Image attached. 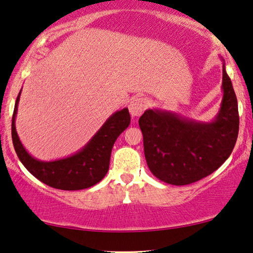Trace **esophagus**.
<instances>
[{"label": "esophagus", "instance_id": "obj_1", "mask_svg": "<svg viewBox=\"0 0 253 253\" xmlns=\"http://www.w3.org/2000/svg\"><path fill=\"white\" fill-rule=\"evenodd\" d=\"M128 109H129V112L133 118L140 117L145 109V101L143 98H134L133 101H130Z\"/></svg>", "mask_w": 253, "mask_h": 253}]
</instances>
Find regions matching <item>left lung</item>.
I'll return each mask as SVG.
<instances>
[{"label": "left lung", "mask_w": 253, "mask_h": 253, "mask_svg": "<svg viewBox=\"0 0 253 253\" xmlns=\"http://www.w3.org/2000/svg\"><path fill=\"white\" fill-rule=\"evenodd\" d=\"M223 97L211 123L149 109L138 119L144 155L151 173L164 182L186 186L218 169L232 154L240 126L237 98L222 70Z\"/></svg>", "instance_id": "1"}]
</instances>
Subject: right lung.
Wrapping results in <instances>:
<instances>
[{
	"label": "right lung",
	"mask_w": 253,
	"mask_h": 253,
	"mask_svg": "<svg viewBox=\"0 0 253 253\" xmlns=\"http://www.w3.org/2000/svg\"><path fill=\"white\" fill-rule=\"evenodd\" d=\"M20 92L13 110L11 136L16 154L28 172L47 186L60 190H81L98 183L109 170L113 144L130 124L128 109L113 113L79 152L58 161L41 162L25 150L17 134L15 120Z\"/></svg>",
	"instance_id": "obj_1"
}]
</instances>
